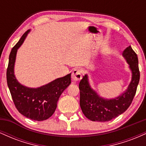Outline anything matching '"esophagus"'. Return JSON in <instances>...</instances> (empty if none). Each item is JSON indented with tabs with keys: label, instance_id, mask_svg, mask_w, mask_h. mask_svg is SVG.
<instances>
[{
	"label": "esophagus",
	"instance_id": "esophagus-1",
	"mask_svg": "<svg viewBox=\"0 0 146 146\" xmlns=\"http://www.w3.org/2000/svg\"><path fill=\"white\" fill-rule=\"evenodd\" d=\"M71 78L74 81H79L82 79V72L79 68H75L72 73Z\"/></svg>",
	"mask_w": 146,
	"mask_h": 146
}]
</instances>
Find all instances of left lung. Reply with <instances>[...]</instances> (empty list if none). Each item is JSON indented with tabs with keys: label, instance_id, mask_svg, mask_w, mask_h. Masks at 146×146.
I'll list each match as a JSON object with an SVG mask.
<instances>
[{
	"label": "left lung",
	"instance_id": "1",
	"mask_svg": "<svg viewBox=\"0 0 146 146\" xmlns=\"http://www.w3.org/2000/svg\"><path fill=\"white\" fill-rule=\"evenodd\" d=\"M123 56L130 65L132 75L128 89L120 96L113 100L100 97L90 88L87 75L83 77L79 84L80 107L84 115L88 119L100 122L110 121L124 113L131 104L140 79L138 58L130 46L123 51Z\"/></svg>",
	"mask_w": 146,
	"mask_h": 146
}]
</instances>
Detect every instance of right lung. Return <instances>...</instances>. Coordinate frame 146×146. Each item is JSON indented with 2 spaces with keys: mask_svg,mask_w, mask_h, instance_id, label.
<instances>
[{
  "mask_svg": "<svg viewBox=\"0 0 146 146\" xmlns=\"http://www.w3.org/2000/svg\"><path fill=\"white\" fill-rule=\"evenodd\" d=\"M27 31L11 49L7 69V82L15 106L20 113L35 121H44L54 113L57 102L63 91L71 84V74L56 79L38 88L21 85L15 78L14 67L18 48L24 42Z\"/></svg>",
  "mask_w": 146,
  "mask_h": 146,
  "instance_id": "1",
  "label": "right lung"
}]
</instances>
